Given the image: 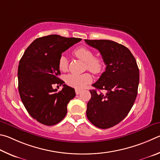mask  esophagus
<instances>
[{"mask_svg":"<svg viewBox=\"0 0 160 160\" xmlns=\"http://www.w3.org/2000/svg\"><path fill=\"white\" fill-rule=\"evenodd\" d=\"M75 93H76V94H77V95H78V94H80L81 91L78 90V89H76V90H75Z\"/></svg>","mask_w":160,"mask_h":160,"instance_id":"obj_1","label":"esophagus"}]
</instances>
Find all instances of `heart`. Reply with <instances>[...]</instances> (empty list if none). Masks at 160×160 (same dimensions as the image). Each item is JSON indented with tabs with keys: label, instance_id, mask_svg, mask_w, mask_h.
Returning <instances> with one entry per match:
<instances>
[{
	"label": "heart",
	"instance_id": "heart-1",
	"mask_svg": "<svg viewBox=\"0 0 160 160\" xmlns=\"http://www.w3.org/2000/svg\"><path fill=\"white\" fill-rule=\"evenodd\" d=\"M74 55L78 58L85 62L86 69L93 72V74H99L105 68V62L102 58L94 57V53L91 49L86 47H79L74 51ZM58 67L61 72H66L68 67V60L64 55L59 58ZM67 85L77 89H82L91 82L92 77L88 73L82 74H69L64 78Z\"/></svg>",
	"mask_w": 160,
	"mask_h": 160
}]
</instances>
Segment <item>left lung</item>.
Returning a JSON list of instances; mask_svg holds the SVG:
<instances>
[{"label": "left lung", "instance_id": "left-lung-1", "mask_svg": "<svg viewBox=\"0 0 160 160\" xmlns=\"http://www.w3.org/2000/svg\"><path fill=\"white\" fill-rule=\"evenodd\" d=\"M89 46L99 50L106 64L105 72L93 86L105 94L90 90L87 104L89 121L100 128L112 127L122 122L135 102L139 83L136 60L127 47L110 40H87Z\"/></svg>", "mask_w": 160, "mask_h": 160}]
</instances>
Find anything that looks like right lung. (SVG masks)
<instances>
[{"label": "right lung", "instance_id": "right-lung-1", "mask_svg": "<svg viewBox=\"0 0 160 160\" xmlns=\"http://www.w3.org/2000/svg\"><path fill=\"white\" fill-rule=\"evenodd\" d=\"M81 41L59 35L36 38L19 61V96L29 114L42 124L52 126L61 122L67 114V104L76 96L74 89L66 84L59 92L52 85L64 83L58 77L61 54Z\"/></svg>", "mask_w": 160, "mask_h": 160}]
</instances>
